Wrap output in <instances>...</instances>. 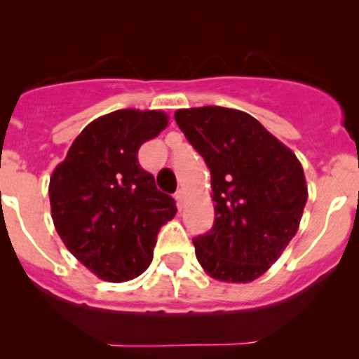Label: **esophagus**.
<instances>
[{
  "instance_id": "esophagus-1",
  "label": "esophagus",
  "mask_w": 359,
  "mask_h": 359,
  "mask_svg": "<svg viewBox=\"0 0 359 359\" xmlns=\"http://www.w3.org/2000/svg\"><path fill=\"white\" fill-rule=\"evenodd\" d=\"M184 198H186V193H184V189H177V193H175V200L179 201V205H182Z\"/></svg>"
}]
</instances>
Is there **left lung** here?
<instances>
[{
	"label": "left lung",
	"mask_w": 359,
	"mask_h": 359,
	"mask_svg": "<svg viewBox=\"0 0 359 359\" xmlns=\"http://www.w3.org/2000/svg\"><path fill=\"white\" fill-rule=\"evenodd\" d=\"M212 175L215 220L193 240L212 278L250 283L283 253L299 229L307 186L295 154L253 116L219 106L175 112Z\"/></svg>",
	"instance_id": "1"
}]
</instances>
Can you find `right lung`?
<instances>
[{
  "instance_id": "1",
  "label": "right lung",
  "mask_w": 359,
  "mask_h": 359,
  "mask_svg": "<svg viewBox=\"0 0 359 359\" xmlns=\"http://www.w3.org/2000/svg\"><path fill=\"white\" fill-rule=\"evenodd\" d=\"M168 125L161 111L121 109L83 128L50 177V206L69 252L100 280H133L149 267L163 224L177 213L139 165L140 146Z\"/></svg>"
}]
</instances>
